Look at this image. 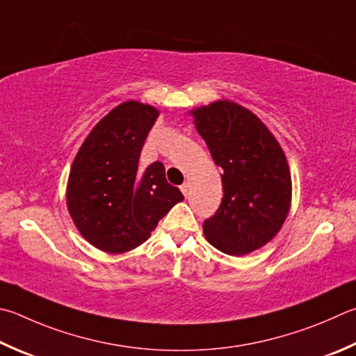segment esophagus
I'll return each instance as SVG.
<instances>
[{"instance_id":"1","label":"esophagus","mask_w":356,"mask_h":356,"mask_svg":"<svg viewBox=\"0 0 356 356\" xmlns=\"http://www.w3.org/2000/svg\"><path fill=\"white\" fill-rule=\"evenodd\" d=\"M180 191L184 193L185 197L188 196V193H190V182H185L184 185H180Z\"/></svg>"}]
</instances>
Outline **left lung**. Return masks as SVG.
Instances as JSON below:
<instances>
[{
	"label": "left lung",
	"instance_id": "8db88e82",
	"mask_svg": "<svg viewBox=\"0 0 356 356\" xmlns=\"http://www.w3.org/2000/svg\"><path fill=\"white\" fill-rule=\"evenodd\" d=\"M215 163L224 196L204 235L227 255H248L279 234L291 209L285 152L266 124L234 101L219 99L190 111Z\"/></svg>",
	"mask_w": 356,
	"mask_h": 356
}]
</instances>
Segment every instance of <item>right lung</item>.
<instances>
[{
	"label": "right lung",
	"instance_id": "add662e5",
	"mask_svg": "<svg viewBox=\"0 0 356 356\" xmlns=\"http://www.w3.org/2000/svg\"><path fill=\"white\" fill-rule=\"evenodd\" d=\"M159 108L126 101L98 121L71 165L67 207L76 229L96 249L124 254L143 244L184 196L165 166L138 170L141 147Z\"/></svg>",
	"mask_w": 356,
	"mask_h": 356
}]
</instances>
